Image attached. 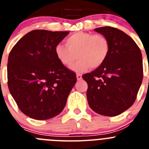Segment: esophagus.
Returning a JSON list of instances; mask_svg holds the SVG:
<instances>
[{"mask_svg": "<svg viewBox=\"0 0 149 149\" xmlns=\"http://www.w3.org/2000/svg\"><path fill=\"white\" fill-rule=\"evenodd\" d=\"M76 77H77V81H80V80H81V79H82V75H81V74H77V75H76Z\"/></svg>", "mask_w": 149, "mask_h": 149, "instance_id": "obj_1", "label": "esophagus"}]
</instances>
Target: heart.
Returning <instances> with one entry per match:
<instances>
[{
  "label": "heart",
  "mask_w": 149,
  "mask_h": 149,
  "mask_svg": "<svg viewBox=\"0 0 149 149\" xmlns=\"http://www.w3.org/2000/svg\"><path fill=\"white\" fill-rule=\"evenodd\" d=\"M66 45L59 43L54 48L56 58L62 65L72 66L75 72H84L89 68H97L103 65L110 53V42L104 36L87 32H77L65 39Z\"/></svg>",
  "instance_id": "1"
}]
</instances>
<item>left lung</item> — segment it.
Wrapping results in <instances>:
<instances>
[{
    "label": "left lung",
    "instance_id": "left-lung-1",
    "mask_svg": "<svg viewBox=\"0 0 149 149\" xmlns=\"http://www.w3.org/2000/svg\"><path fill=\"white\" fill-rule=\"evenodd\" d=\"M110 42L103 65L82 76L88 84L86 97L91 109L100 115L116 116L132 106L143 77L141 51L131 37L119 29H95Z\"/></svg>",
    "mask_w": 149,
    "mask_h": 149
}]
</instances>
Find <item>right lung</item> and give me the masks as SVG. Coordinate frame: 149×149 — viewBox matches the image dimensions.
Masks as SVG:
<instances>
[{"label":"right lung","mask_w":149,"mask_h":149,"mask_svg":"<svg viewBox=\"0 0 149 149\" xmlns=\"http://www.w3.org/2000/svg\"><path fill=\"white\" fill-rule=\"evenodd\" d=\"M69 32L35 30L18 41L8 57L10 94L24 114L45 120L63 111L74 86L75 73L62 65L55 46Z\"/></svg>","instance_id":"obj_1"}]
</instances>
